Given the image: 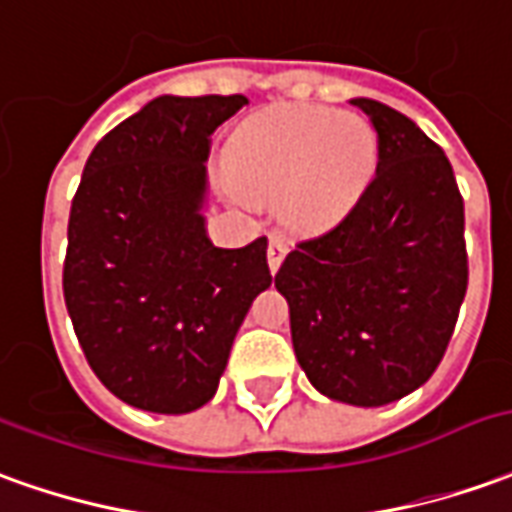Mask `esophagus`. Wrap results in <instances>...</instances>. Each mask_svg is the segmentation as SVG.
<instances>
[{
  "mask_svg": "<svg viewBox=\"0 0 512 512\" xmlns=\"http://www.w3.org/2000/svg\"><path fill=\"white\" fill-rule=\"evenodd\" d=\"M287 250H290V242H287L284 236H270V245H267V264H270V273H276L278 267H281Z\"/></svg>",
  "mask_w": 512,
  "mask_h": 512,
  "instance_id": "1",
  "label": "esophagus"
}]
</instances>
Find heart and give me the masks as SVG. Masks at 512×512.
<instances>
[{"label": "heart", "instance_id": "heart-1", "mask_svg": "<svg viewBox=\"0 0 512 512\" xmlns=\"http://www.w3.org/2000/svg\"><path fill=\"white\" fill-rule=\"evenodd\" d=\"M376 133L348 111L276 105L236 130L228 197L239 206L281 200L292 228H320L357 203L376 167Z\"/></svg>", "mask_w": 512, "mask_h": 512}]
</instances>
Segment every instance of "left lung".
<instances>
[{"mask_svg":"<svg viewBox=\"0 0 512 512\" xmlns=\"http://www.w3.org/2000/svg\"><path fill=\"white\" fill-rule=\"evenodd\" d=\"M379 136L376 178L276 273L292 348L317 393L354 407L410 396L446 354L468 287L463 197L446 153L412 119L357 97Z\"/></svg>","mask_w":512,"mask_h":512,"instance_id":"left-lung-1","label":"left lung"}]
</instances>
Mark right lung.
<instances>
[{
    "mask_svg": "<svg viewBox=\"0 0 512 512\" xmlns=\"http://www.w3.org/2000/svg\"><path fill=\"white\" fill-rule=\"evenodd\" d=\"M248 97H155L91 150L69 214L63 298L88 365L136 410L209 404L250 303L270 287L267 239L206 231L211 133Z\"/></svg>",
    "mask_w": 512,
    "mask_h": 512,
    "instance_id": "right-lung-1",
    "label": "right lung"
}]
</instances>
